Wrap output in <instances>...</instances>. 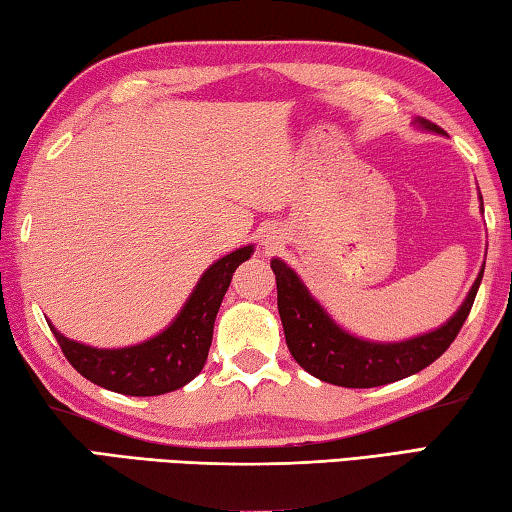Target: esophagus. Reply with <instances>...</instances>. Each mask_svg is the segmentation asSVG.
Returning a JSON list of instances; mask_svg holds the SVG:
<instances>
[{"mask_svg": "<svg viewBox=\"0 0 512 512\" xmlns=\"http://www.w3.org/2000/svg\"><path fill=\"white\" fill-rule=\"evenodd\" d=\"M262 244H264V246H266V248H271V246H273V244H277V241H275V237H273V235H271V232H268V235H266V239H264V241H262Z\"/></svg>", "mask_w": 512, "mask_h": 512, "instance_id": "1", "label": "esophagus"}]
</instances>
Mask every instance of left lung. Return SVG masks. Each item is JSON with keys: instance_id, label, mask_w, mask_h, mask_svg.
<instances>
[{"instance_id": "8db88e82", "label": "left lung", "mask_w": 512, "mask_h": 512, "mask_svg": "<svg viewBox=\"0 0 512 512\" xmlns=\"http://www.w3.org/2000/svg\"><path fill=\"white\" fill-rule=\"evenodd\" d=\"M418 124L429 131L443 133L429 119L418 117ZM271 268L277 282V309H280L284 339L293 359L309 375L345 388L391 384V381L415 375L436 361L452 345L465 318L470 316L483 277L481 268L461 309L443 327L409 341L372 343L357 339L336 325L287 264L273 259Z\"/></svg>"}]
</instances>
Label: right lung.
Wrapping results in <instances>:
<instances>
[{"label":"right lung","instance_id":"add662e5","mask_svg":"<svg viewBox=\"0 0 512 512\" xmlns=\"http://www.w3.org/2000/svg\"><path fill=\"white\" fill-rule=\"evenodd\" d=\"M250 255L253 246H244L207 268L183 311L151 341L131 348L99 350L65 339L54 327L51 332L65 359L92 384L133 397L178 391L203 370L212 345L214 318L230 287L232 273Z\"/></svg>","mask_w":512,"mask_h":512}]
</instances>
